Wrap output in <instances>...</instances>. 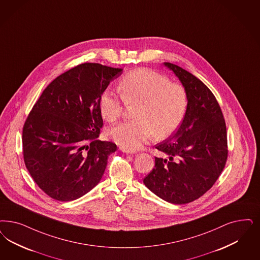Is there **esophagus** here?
Returning a JSON list of instances; mask_svg holds the SVG:
<instances>
[{
  "mask_svg": "<svg viewBox=\"0 0 260 260\" xmlns=\"http://www.w3.org/2000/svg\"><path fill=\"white\" fill-rule=\"evenodd\" d=\"M120 150L122 152H125V153H135V151H134V150H128V149H125L124 147H121Z\"/></svg>",
  "mask_w": 260,
  "mask_h": 260,
  "instance_id": "1",
  "label": "esophagus"
}]
</instances>
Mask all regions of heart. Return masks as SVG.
<instances>
[{
    "label": "heart",
    "instance_id": "1",
    "mask_svg": "<svg viewBox=\"0 0 260 260\" xmlns=\"http://www.w3.org/2000/svg\"><path fill=\"white\" fill-rule=\"evenodd\" d=\"M121 95L105 90L99 100L102 117L109 123L120 117L124 101L138 104L135 122H122L109 128L110 138L128 150H136L153 135L157 139L173 135L182 123L187 108L184 87L158 72L139 68L127 73L119 85Z\"/></svg>",
    "mask_w": 260,
    "mask_h": 260
}]
</instances>
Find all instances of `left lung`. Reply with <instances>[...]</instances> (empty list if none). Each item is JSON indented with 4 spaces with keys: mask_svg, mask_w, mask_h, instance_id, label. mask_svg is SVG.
Instances as JSON below:
<instances>
[{
    "mask_svg": "<svg viewBox=\"0 0 260 260\" xmlns=\"http://www.w3.org/2000/svg\"><path fill=\"white\" fill-rule=\"evenodd\" d=\"M164 66L179 79L187 94V108L174 135L155 148L162 156L144 184L162 200L188 204L212 187L228 157L226 127L217 100L203 81L178 65Z\"/></svg>",
    "mask_w": 260,
    "mask_h": 260,
    "instance_id": "8db88e82",
    "label": "left lung"
}]
</instances>
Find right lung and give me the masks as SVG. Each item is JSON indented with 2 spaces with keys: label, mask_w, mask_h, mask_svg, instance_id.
<instances>
[{
  "label": "right lung",
  "mask_w": 260,
  "mask_h": 260,
  "mask_svg": "<svg viewBox=\"0 0 260 260\" xmlns=\"http://www.w3.org/2000/svg\"><path fill=\"white\" fill-rule=\"evenodd\" d=\"M123 69L83 63L52 81L23 127L28 173L49 197L74 201L94 188L116 144L101 141L102 93Z\"/></svg>",
  "instance_id": "1"
}]
</instances>
